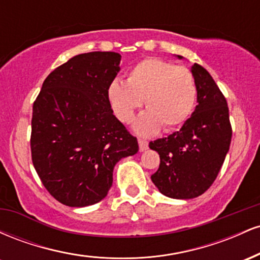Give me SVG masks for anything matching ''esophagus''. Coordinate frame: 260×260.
<instances>
[{
	"instance_id": "1",
	"label": "esophagus",
	"mask_w": 260,
	"mask_h": 260,
	"mask_svg": "<svg viewBox=\"0 0 260 260\" xmlns=\"http://www.w3.org/2000/svg\"><path fill=\"white\" fill-rule=\"evenodd\" d=\"M138 144H139V150L144 151L148 149V142L144 139H138Z\"/></svg>"
}]
</instances>
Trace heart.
I'll return each instance as SVG.
<instances>
[{
    "label": "heart",
    "instance_id": "1",
    "mask_svg": "<svg viewBox=\"0 0 260 260\" xmlns=\"http://www.w3.org/2000/svg\"><path fill=\"white\" fill-rule=\"evenodd\" d=\"M107 99L118 120L129 123L144 100L147 111L134 123L140 136H151L161 127L172 129L188 120L197 100L192 72L164 59H143L128 72L126 83L115 79L107 86Z\"/></svg>",
    "mask_w": 260,
    "mask_h": 260
}]
</instances>
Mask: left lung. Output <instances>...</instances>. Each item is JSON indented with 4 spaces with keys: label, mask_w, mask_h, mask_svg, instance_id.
Listing matches in <instances>:
<instances>
[{
    "label": "left lung",
    "mask_w": 260,
    "mask_h": 260,
    "mask_svg": "<svg viewBox=\"0 0 260 260\" xmlns=\"http://www.w3.org/2000/svg\"><path fill=\"white\" fill-rule=\"evenodd\" d=\"M190 72L197 85L194 112L178 132L149 143L160 155L151 181L160 193L174 199L196 198L213 184L232 137L228 103L213 77L197 63Z\"/></svg>",
    "instance_id": "obj_1"
}]
</instances>
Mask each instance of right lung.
I'll use <instances>...</instances> for the list:
<instances>
[{
	"label": "right lung",
	"instance_id": "add662e5",
	"mask_svg": "<svg viewBox=\"0 0 260 260\" xmlns=\"http://www.w3.org/2000/svg\"><path fill=\"white\" fill-rule=\"evenodd\" d=\"M120 62L117 52L74 56L47 76L32 105V165L50 194L68 207L103 201L116 164L138 153L137 138L107 99Z\"/></svg>",
	"mask_w": 260,
	"mask_h": 260
}]
</instances>
